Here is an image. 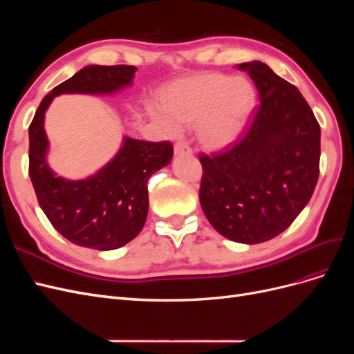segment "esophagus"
Returning a JSON list of instances; mask_svg holds the SVG:
<instances>
[{"instance_id":"esophagus-1","label":"esophagus","mask_w":354,"mask_h":354,"mask_svg":"<svg viewBox=\"0 0 354 354\" xmlns=\"http://www.w3.org/2000/svg\"><path fill=\"white\" fill-rule=\"evenodd\" d=\"M174 155H192V149L189 147L187 143L178 142L174 146Z\"/></svg>"}]
</instances>
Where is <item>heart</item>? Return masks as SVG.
Segmentation results:
<instances>
[{
  "label": "heart",
  "instance_id": "heart-1",
  "mask_svg": "<svg viewBox=\"0 0 354 354\" xmlns=\"http://www.w3.org/2000/svg\"><path fill=\"white\" fill-rule=\"evenodd\" d=\"M164 108L151 115L164 130L176 136L180 125L198 124L201 142L223 149L236 140L255 108V90L243 80L208 72L173 82L164 94Z\"/></svg>",
  "mask_w": 354,
  "mask_h": 354
}]
</instances>
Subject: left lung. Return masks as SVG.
<instances>
[{"instance_id":"8db88e82","label":"left lung","mask_w":354,"mask_h":354,"mask_svg":"<svg viewBox=\"0 0 354 354\" xmlns=\"http://www.w3.org/2000/svg\"><path fill=\"white\" fill-rule=\"evenodd\" d=\"M260 94V108L239 142L201 155L199 201L224 238L270 241L291 226L312 198L320 159V127L295 85L266 63H241Z\"/></svg>"}]
</instances>
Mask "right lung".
<instances>
[{
    "label": "right lung",
    "mask_w": 354,
    "mask_h": 354,
    "mask_svg": "<svg viewBox=\"0 0 354 354\" xmlns=\"http://www.w3.org/2000/svg\"><path fill=\"white\" fill-rule=\"evenodd\" d=\"M136 66L90 65L53 88L29 125V177L41 209L63 238L84 248H121L142 232L147 211V180L173 159L169 142L125 136L118 153L97 173L82 180L57 177L47 164L44 118L60 94L108 95L130 87Z\"/></svg>",
    "instance_id": "right-lung-1"
}]
</instances>
